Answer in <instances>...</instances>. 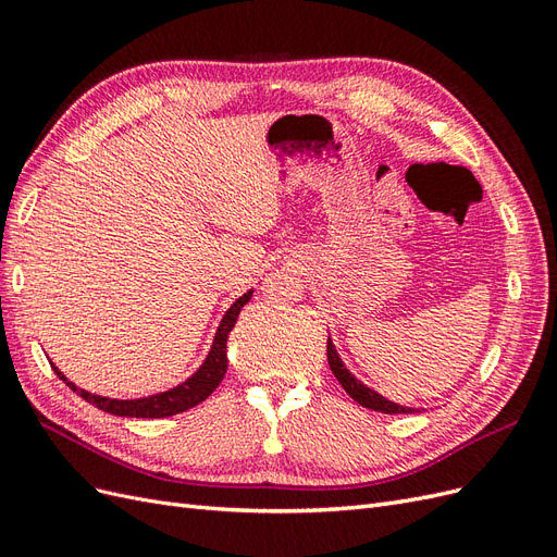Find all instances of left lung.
<instances>
[{
    "label": "left lung",
    "instance_id": "left-lung-1",
    "mask_svg": "<svg viewBox=\"0 0 557 557\" xmlns=\"http://www.w3.org/2000/svg\"><path fill=\"white\" fill-rule=\"evenodd\" d=\"M327 362H330L332 374L336 376V381L342 383L344 391H346L352 399H356L358 404H362V407L372 409V411H381V413H413V409L399 407V404H395V401H387L385 397H381L379 393H374L372 387L362 385V383H360L356 376H352V374L348 372V369L344 367L342 358L336 356V350H334V346H332L330 339H327Z\"/></svg>",
    "mask_w": 557,
    "mask_h": 557
}]
</instances>
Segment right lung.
Instances as JSON below:
<instances>
[{"label": "right lung", "instance_id": "add662e5", "mask_svg": "<svg viewBox=\"0 0 557 557\" xmlns=\"http://www.w3.org/2000/svg\"><path fill=\"white\" fill-rule=\"evenodd\" d=\"M252 290H248L244 297H239L234 305L227 309V313L221 320V327L215 332L213 346L209 350V356L201 364L197 372L172 391L160 393V395H150V397H141V399H109L102 395H92L88 391H81L72 381H66L64 374L55 364H50L55 369V374L72 387L76 395H81L86 401L95 404L97 409H102L107 413L113 416H127V418H166V416H176L181 411H188L193 407H197L199 401H205L218 385H221L225 372H227V334L232 332L234 323H237L239 311L244 309L246 301L250 299Z\"/></svg>", "mask_w": 557, "mask_h": 557}]
</instances>
